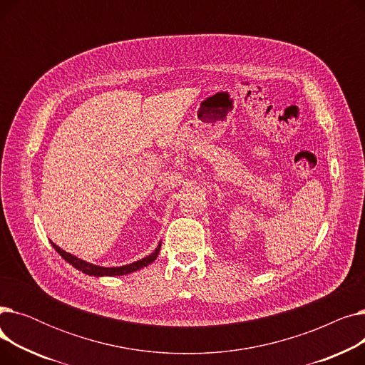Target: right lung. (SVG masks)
<instances>
[{
	"label": "right lung",
	"mask_w": 365,
	"mask_h": 365,
	"mask_svg": "<svg viewBox=\"0 0 365 365\" xmlns=\"http://www.w3.org/2000/svg\"><path fill=\"white\" fill-rule=\"evenodd\" d=\"M51 245L54 247V250L59 253L69 264H72L75 267V269H78V271L84 272L86 275H91V277H120V275L131 274L134 271H139V269H142V267L150 264L153 260L157 259V256L160 253V248H161V242H160L158 247L155 248V252H152L149 256H146L138 262H133V263L123 264V266L105 267V266H99V264H93L90 262L78 259L76 256H72L71 253H66L65 250H62V248L59 245H56L54 242H51Z\"/></svg>",
	"instance_id": "right-lung-1"
}]
</instances>
